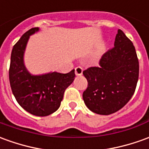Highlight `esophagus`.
Listing matches in <instances>:
<instances>
[{
	"mask_svg": "<svg viewBox=\"0 0 149 149\" xmlns=\"http://www.w3.org/2000/svg\"><path fill=\"white\" fill-rule=\"evenodd\" d=\"M75 73L77 76H81L83 73V68L81 67H77L75 68Z\"/></svg>",
	"mask_w": 149,
	"mask_h": 149,
	"instance_id": "34e87169",
	"label": "esophagus"
}]
</instances>
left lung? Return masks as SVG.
Listing matches in <instances>:
<instances>
[{"label": "left lung", "mask_w": 149, "mask_h": 149, "mask_svg": "<svg viewBox=\"0 0 149 149\" xmlns=\"http://www.w3.org/2000/svg\"><path fill=\"white\" fill-rule=\"evenodd\" d=\"M88 87L83 93L86 107L93 113L108 115L119 111L133 96L139 78L135 47L118 30L114 47L104 54L98 67L83 72Z\"/></svg>", "instance_id": "8db88e82"}]
</instances>
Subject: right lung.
I'll list each match as a JSON object with an SVG mask.
<instances>
[{"instance_id":"right-lung-1","label":"right lung","mask_w":149,"mask_h":149,"mask_svg":"<svg viewBox=\"0 0 149 149\" xmlns=\"http://www.w3.org/2000/svg\"><path fill=\"white\" fill-rule=\"evenodd\" d=\"M39 31L29 30L13 46L9 66V83L17 102L25 111L36 116H47L60 107L65 89L73 82L75 70L64 74L51 72L33 75L24 64V54L30 36Z\"/></svg>"}]
</instances>
